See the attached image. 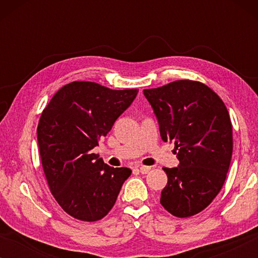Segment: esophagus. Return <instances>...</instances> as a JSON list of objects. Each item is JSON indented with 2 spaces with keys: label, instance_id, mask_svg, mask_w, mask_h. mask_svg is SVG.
<instances>
[{
  "label": "esophagus",
  "instance_id": "34e87169",
  "mask_svg": "<svg viewBox=\"0 0 258 258\" xmlns=\"http://www.w3.org/2000/svg\"><path fill=\"white\" fill-rule=\"evenodd\" d=\"M139 170H140V172H142V174H148V172L151 170V167H147V165H140Z\"/></svg>",
  "mask_w": 258,
  "mask_h": 258
}]
</instances>
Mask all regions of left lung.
<instances>
[{"label": "left lung", "mask_w": 258, "mask_h": 258, "mask_svg": "<svg viewBox=\"0 0 258 258\" xmlns=\"http://www.w3.org/2000/svg\"><path fill=\"white\" fill-rule=\"evenodd\" d=\"M144 96L156 115L164 142L175 143L178 167L163 168L168 183L161 204L176 217L206 209L221 191L232 155V125L220 96L206 84L179 80Z\"/></svg>", "instance_id": "1"}]
</instances>
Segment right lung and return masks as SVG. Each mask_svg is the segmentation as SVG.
Segmentation results:
<instances>
[{
	"instance_id": "1",
	"label": "right lung",
	"mask_w": 258,
	"mask_h": 258,
	"mask_svg": "<svg viewBox=\"0 0 258 258\" xmlns=\"http://www.w3.org/2000/svg\"><path fill=\"white\" fill-rule=\"evenodd\" d=\"M137 93L75 81L62 87L42 111L37 125L42 167L52 196L74 218H103L132 175L129 168L109 167L93 149Z\"/></svg>"
}]
</instances>
